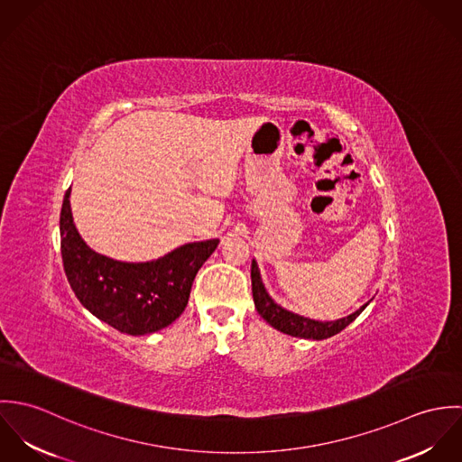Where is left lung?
<instances>
[{
  "label": "left lung",
  "mask_w": 462,
  "mask_h": 462,
  "mask_svg": "<svg viewBox=\"0 0 462 462\" xmlns=\"http://www.w3.org/2000/svg\"><path fill=\"white\" fill-rule=\"evenodd\" d=\"M251 279H253L254 306H256L258 313L273 329L281 330V332L295 336V337H306V339H326V337H330V336L337 334L339 330L345 329L350 322H354L370 302L368 300L365 306H361L357 311H354L352 315H348L345 319L332 320V322H319V320H311V319L300 317L297 313H291V311L281 308L279 304H275L264 290L263 281H262V275H260V268H258V263L254 260L251 264Z\"/></svg>",
  "instance_id": "8db88e82"
}]
</instances>
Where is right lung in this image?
Instances as JSON below:
<instances>
[{"instance_id":"add662e5","label":"right lung","mask_w":462,"mask_h":462,"mask_svg":"<svg viewBox=\"0 0 462 462\" xmlns=\"http://www.w3.org/2000/svg\"><path fill=\"white\" fill-rule=\"evenodd\" d=\"M70 189L60 213V249L67 281L94 317L132 336L171 326L187 308L192 282L218 240L194 242L145 263L116 262L94 253L79 236L70 213Z\"/></svg>"}]
</instances>
